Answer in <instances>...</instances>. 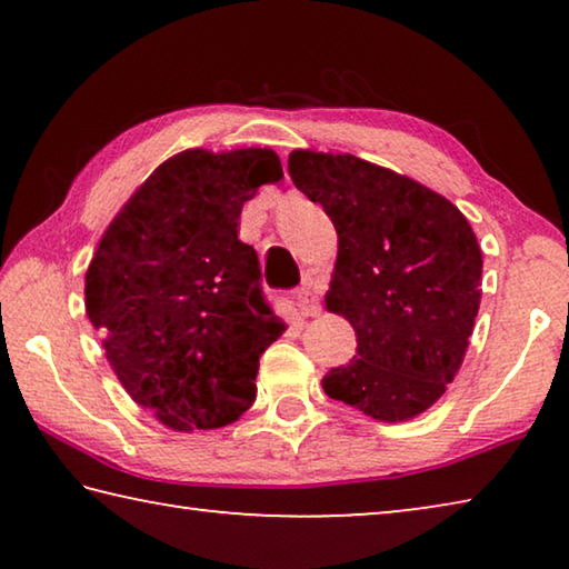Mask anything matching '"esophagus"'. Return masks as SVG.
Instances as JSON below:
<instances>
[{"instance_id":"34e87169","label":"esophagus","mask_w":569,"mask_h":569,"mask_svg":"<svg viewBox=\"0 0 569 569\" xmlns=\"http://www.w3.org/2000/svg\"><path fill=\"white\" fill-rule=\"evenodd\" d=\"M296 306H298V311H301V316H306V319H308V316H319V311H321L319 296H316L311 283L303 286L301 291L296 293Z\"/></svg>"}]
</instances>
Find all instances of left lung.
Here are the masks:
<instances>
[{"instance_id":"obj_1","label":"left lung","mask_w":569,"mask_h":569,"mask_svg":"<svg viewBox=\"0 0 569 569\" xmlns=\"http://www.w3.org/2000/svg\"><path fill=\"white\" fill-rule=\"evenodd\" d=\"M288 172L339 233L326 308L356 331V356L323 391L379 421L419 417L455 381L475 331V230L445 196L356 156L293 150Z\"/></svg>"}]
</instances>
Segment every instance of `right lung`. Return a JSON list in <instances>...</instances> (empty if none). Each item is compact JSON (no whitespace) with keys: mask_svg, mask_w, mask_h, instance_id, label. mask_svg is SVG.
Here are the masks:
<instances>
[{"mask_svg":"<svg viewBox=\"0 0 569 569\" xmlns=\"http://www.w3.org/2000/svg\"><path fill=\"white\" fill-rule=\"evenodd\" d=\"M283 178L268 148L182 150L100 238L84 308L124 391L172 431L218 429L256 401L258 359L283 333L238 238L246 200Z\"/></svg>","mask_w":569,"mask_h":569,"instance_id":"right-lung-1","label":"right lung"}]
</instances>
